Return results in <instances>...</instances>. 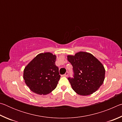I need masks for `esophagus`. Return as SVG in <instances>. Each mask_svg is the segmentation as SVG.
I'll use <instances>...</instances> for the list:
<instances>
[{
  "label": "esophagus",
  "instance_id": "1",
  "mask_svg": "<svg viewBox=\"0 0 122 122\" xmlns=\"http://www.w3.org/2000/svg\"><path fill=\"white\" fill-rule=\"evenodd\" d=\"M68 74H69V73H68V71H67V72H66V73L65 74H64V75H63L62 76H65V77H67V76H68Z\"/></svg>",
  "mask_w": 122,
  "mask_h": 122
}]
</instances>
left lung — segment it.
<instances>
[{
    "label": "left lung",
    "instance_id": "8db88e82",
    "mask_svg": "<svg viewBox=\"0 0 122 122\" xmlns=\"http://www.w3.org/2000/svg\"><path fill=\"white\" fill-rule=\"evenodd\" d=\"M73 67V78L68 77L72 89L82 96L89 95L97 90L104 82V66L92 54L80 51L75 55H68Z\"/></svg>",
    "mask_w": 122,
    "mask_h": 122
}]
</instances>
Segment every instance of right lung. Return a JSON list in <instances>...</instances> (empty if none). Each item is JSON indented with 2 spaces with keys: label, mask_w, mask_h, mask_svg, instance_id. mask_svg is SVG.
Wrapping results in <instances>:
<instances>
[{
  "label": "right lung",
  "mask_w": 122,
  "mask_h": 122,
  "mask_svg": "<svg viewBox=\"0 0 122 122\" xmlns=\"http://www.w3.org/2000/svg\"><path fill=\"white\" fill-rule=\"evenodd\" d=\"M56 59L51 53H40L25 68V82L34 93L47 95L56 87L61 76L55 65Z\"/></svg>",
  "instance_id": "add662e5"
}]
</instances>
